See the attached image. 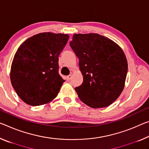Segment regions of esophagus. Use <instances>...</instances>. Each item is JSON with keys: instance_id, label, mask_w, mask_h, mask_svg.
<instances>
[{"instance_id": "1", "label": "esophagus", "mask_w": 149, "mask_h": 149, "mask_svg": "<svg viewBox=\"0 0 149 149\" xmlns=\"http://www.w3.org/2000/svg\"><path fill=\"white\" fill-rule=\"evenodd\" d=\"M72 75H68L67 77H66V79H67L68 81H70V80L72 79Z\"/></svg>"}]
</instances>
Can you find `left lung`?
Returning <instances> with one entry per match:
<instances>
[{"label": "left lung", "mask_w": 149, "mask_h": 149, "mask_svg": "<svg viewBox=\"0 0 149 149\" xmlns=\"http://www.w3.org/2000/svg\"><path fill=\"white\" fill-rule=\"evenodd\" d=\"M70 44L83 75V84L75 88L80 100L94 109L112 104L123 90L128 70L122 48L95 33L75 34Z\"/></svg>", "instance_id": "obj_1"}]
</instances>
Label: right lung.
Returning <instances> with one entry per match:
<instances>
[{
	"instance_id": "1",
	"label": "right lung",
	"mask_w": 149,
	"mask_h": 149,
	"mask_svg": "<svg viewBox=\"0 0 149 149\" xmlns=\"http://www.w3.org/2000/svg\"><path fill=\"white\" fill-rule=\"evenodd\" d=\"M69 35L43 32L20 45L11 65V84L18 97L32 106L54 100L64 79L59 75L58 56Z\"/></svg>"
}]
</instances>
